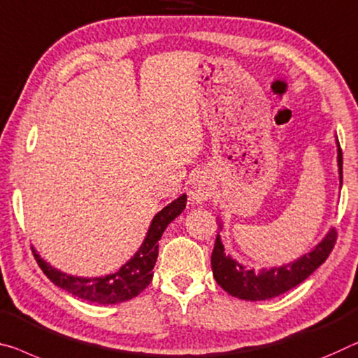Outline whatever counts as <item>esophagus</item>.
<instances>
[{
    "label": "esophagus",
    "instance_id": "1",
    "mask_svg": "<svg viewBox=\"0 0 358 358\" xmlns=\"http://www.w3.org/2000/svg\"><path fill=\"white\" fill-rule=\"evenodd\" d=\"M211 195V182L208 180L205 176H196V178L192 180L190 185V196L192 200L196 203H201L210 198Z\"/></svg>",
    "mask_w": 358,
    "mask_h": 358
}]
</instances>
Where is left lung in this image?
<instances>
[{
    "label": "left lung",
    "instance_id": "left-lung-1",
    "mask_svg": "<svg viewBox=\"0 0 358 358\" xmlns=\"http://www.w3.org/2000/svg\"><path fill=\"white\" fill-rule=\"evenodd\" d=\"M338 166L339 180L343 184V152H341L339 142ZM334 243H336V230L331 229L315 248L299 259L285 264V266L262 268L261 272H256L255 268H245L241 264L225 255L221 236L217 235L211 255L213 275L219 287L235 298L245 301L271 299L298 287L312 272H315V268L327 261L329 252L334 248Z\"/></svg>",
    "mask_w": 358,
    "mask_h": 358
}]
</instances>
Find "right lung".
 I'll use <instances>...</instances> for the list:
<instances>
[{"instance_id":"right-lung-1","label":"right lung","mask_w":358,"mask_h":358,"mask_svg":"<svg viewBox=\"0 0 358 358\" xmlns=\"http://www.w3.org/2000/svg\"><path fill=\"white\" fill-rule=\"evenodd\" d=\"M187 195H180L178 200L169 203L163 210L155 214L153 221L148 227L144 243L141 245L139 251L131 257V259L120 268L118 272L106 275V277L96 278H81L73 277L57 271L52 266H49L46 261L41 259V256L31 248L33 256L38 262V266L46 277L51 280L59 288L69 291L73 296L97 302V304H117L128 299L136 298L141 291H144L148 283L152 282L153 272L152 268L157 262L158 256V240L162 238L164 229L168 224L174 221L180 213L185 210Z\"/></svg>"}]
</instances>
